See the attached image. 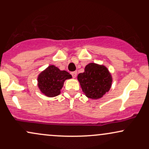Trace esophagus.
Listing matches in <instances>:
<instances>
[{
	"label": "esophagus",
	"mask_w": 149,
	"mask_h": 149,
	"mask_svg": "<svg viewBox=\"0 0 149 149\" xmlns=\"http://www.w3.org/2000/svg\"><path fill=\"white\" fill-rule=\"evenodd\" d=\"M71 74L72 75L73 78H76V75H77V72L76 71H73V72H71Z\"/></svg>",
	"instance_id": "obj_1"
}]
</instances>
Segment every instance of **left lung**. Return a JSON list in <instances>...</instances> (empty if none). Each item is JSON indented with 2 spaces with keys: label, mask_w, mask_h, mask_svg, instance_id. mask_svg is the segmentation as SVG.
I'll return each instance as SVG.
<instances>
[{
  "label": "left lung",
  "mask_w": 149,
  "mask_h": 149,
  "mask_svg": "<svg viewBox=\"0 0 149 149\" xmlns=\"http://www.w3.org/2000/svg\"><path fill=\"white\" fill-rule=\"evenodd\" d=\"M78 80L85 96L98 100L109 91L112 76L104 65L90 63L85 66L84 72L78 75Z\"/></svg>",
  "instance_id": "1"
}]
</instances>
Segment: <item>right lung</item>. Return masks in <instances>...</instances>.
Masks as SVG:
<instances>
[{
	"mask_svg": "<svg viewBox=\"0 0 149 149\" xmlns=\"http://www.w3.org/2000/svg\"><path fill=\"white\" fill-rule=\"evenodd\" d=\"M71 78L67 71H61L54 65H50L38 75V86L45 96L54 97L61 93L65 80Z\"/></svg>",
	"mask_w": 149,
	"mask_h": 149,
	"instance_id": "add662e5",
	"label": "right lung"
}]
</instances>
